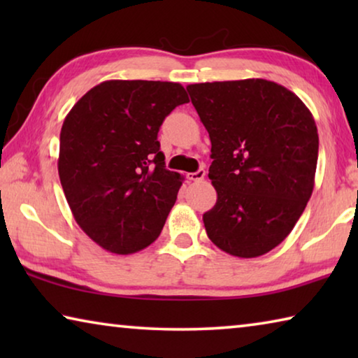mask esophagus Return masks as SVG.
Returning a JSON list of instances; mask_svg holds the SVG:
<instances>
[{
	"label": "esophagus",
	"mask_w": 358,
	"mask_h": 358,
	"mask_svg": "<svg viewBox=\"0 0 358 358\" xmlns=\"http://www.w3.org/2000/svg\"><path fill=\"white\" fill-rule=\"evenodd\" d=\"M203 177H205L203 169H199L197 172L187 173V180H191V181H201V180H203Z\"/></svg>",
	"instance_id": "1"
}]
</instances>
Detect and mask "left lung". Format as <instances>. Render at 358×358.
Returning <instances> with one entry per match:
<instances>
[{
  "label": "left lung",
  "mask_w": 358,
  "mask_h": 358,
  "mask_svg": "<svg viewBox=\"0 0 358 358\" xmlns=\"http://www.w3.org/2000/svg\"><path fill=\"white\" fill-rule=\"evenodd\" d=\"M186 90L211 141L208 178L217 201L203 213L208 238L230 256H262L287 237L313 194V115L299 96L264 78Z\"/></svg>",
  "instance_id": "obj_1"
}]
</instances>
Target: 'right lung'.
<instances>
[{
  "instance_id": "1",
  "label": "right lung",
  "mask_w": 358,
  "mask_h": 358,
  "mask_svg": "<svg viewBox=\"0 0 358 358\" xmlns=\"http://www.w3.org/2000/svg\"><path fill=\"white\" fill-rule=\"evenodd\" d=\"M186 102L180 83L107 80L64 118L59 181L77 224L106 251L132 254L159 237L183 177L166 169L157 132Z\"/></svg>"
}]
</instances>
